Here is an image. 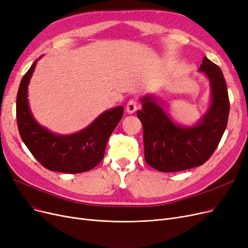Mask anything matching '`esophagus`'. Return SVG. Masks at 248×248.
Listing matches in <instances>:
<instances>
[{
    "label": "esophagus",
    "instance_id": "34e87169",
    "mask_svg": "<svg viewBox=\"0 0 248 248\" xmlns=\"http://www.w3.org/2000/svg\"><path fill=\"white\" fill-rule=\"evenodd\" d=\"M125 108H126L127 113H130V114L134 113L136 110H137V102H136L135 100H130L129 102H127Z\"/></svg>",
    "mask_w": 248,
    "mask_h": 248
}]
</instances>
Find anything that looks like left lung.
<instances>
[{"label":"left lung","mask_w":248,"mask_h":248,"mask_svg":"<svg viewBox=\"0 0 248 248\" xmlns=\"http://www.w3.org/2000/svg\"><path fill=\"white\" fill-rule=\"evenodd\" d=\"M198 71L204 72L209 81L210 103L194 125L173 123L156 97L147 95L140 100L142 109L137 115L143 125L145 160L159 171H181L203 164L227 127L230 102L221 68L203 57Z\"/></svg>","instance_id":"obj_1"}]
</instances>
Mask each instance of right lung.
<instances>
[{"mask_svg":"<svg viewBox=\"0 0 248 248\" xmlns=\"http://www.w3.org/2000/svg\"><path fill=\"white\" fill-rule=\"evenodd\" d=\"M40 58L27 70L18 89L16 117L21 139L34 158L50 170L78 173L94 169L104 157L107 141L121 122L124 107L106 110L75 134L52 133L35 121L27 99V89Z\"/></svg>","mask_w":248,"mask_h":248,"instance_id":"obj_1","label":"right lung"}]
</instances>
